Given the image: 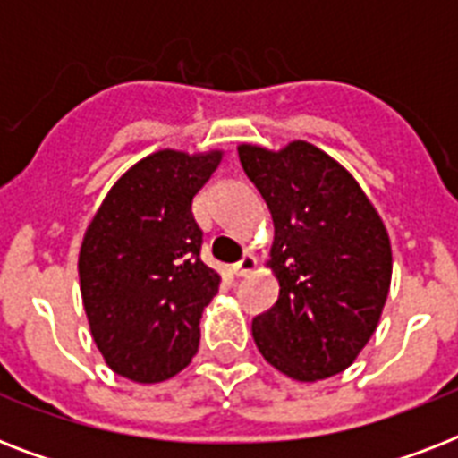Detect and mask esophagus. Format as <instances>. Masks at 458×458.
<instances>
[{
	"label": "esophagus",
	"mask_w": 458,
	"mask_h": 458,
	"mask_svg": "<svg viewBox=\"0 0 458 458\" xmlns=\"http://www.w3.org/2000/svg\"><path fill=\"white\" fill-rule=\"evenodd\" d=\"M254 268H257V257H254V254H244V257L233 266V273H235L237 278H244V276H250Z\"/></svg>",
	"instance_id": "obj_1"
}]
</instances>
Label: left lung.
Returning a JSON list of instances; mask_svg holds the SVG:
<instances>
[{"instance_id":"8db88e82","label":"left lung","mask_w":458,"mask_h":458,"mask_svg":"<svg viewBox=\"0 0 458 458\" xmlns=\"http://www.w3.org/2000/svg\"><path fill=\"white\" fill-rule=\"evenodd\" d=\"M237 154L276 228L268 264L280 294L251 320L254 342L294 380L337 376L376 333L390 293L387 230L359 182L318 147L242 145Z\"/></svg>"}]
</instances>
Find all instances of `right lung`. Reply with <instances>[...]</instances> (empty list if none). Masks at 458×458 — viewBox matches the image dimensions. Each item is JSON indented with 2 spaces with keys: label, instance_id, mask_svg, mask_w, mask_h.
<instances>
[{
  "label": "right lung",
  "instance_id": "1",
  "mask_svg": "<svg viewBox=\"0 0 458 458\" xmlns=\"http://www.w3.org/2000/svg\"><path fill=\"white\" fill-rule=\"evenodd\" d=\"M221 152L164 149L135 164L89 223L78 259L81 293L97 347L118 376L161 383L199 347V318L218 293L201 261L192 199Z\"/></svg>",
  "mask_w": 458,
  "mask_h": 458
}]
</instances>
